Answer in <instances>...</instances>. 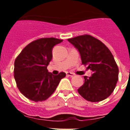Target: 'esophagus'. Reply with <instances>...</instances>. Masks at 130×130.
Here are the masks:
<instances>
[{
    "mask_svg": "<svg viewBox=\"0 0 130 130\" xmlns=\"http://www.w3.org/2000/svg\"><path fill=\"white\" fill-rule=\"evenodd\" d=\"M66 75L68 77H73L74 75V73H71V72H68V73H66Z\"/></svg>",
    "mask_w": 130,
    "mask_h": 130,
    "instance_id": "esophagus-1",
    "label": "esophagus"
}]
</instances>
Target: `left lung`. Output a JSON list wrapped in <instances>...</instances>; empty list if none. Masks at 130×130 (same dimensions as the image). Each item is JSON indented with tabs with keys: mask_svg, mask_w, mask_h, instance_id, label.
Listing matches in <instances>:
<instances>
[{
	"mask_svg": "<svg viewBox=\"0 0 130 130\" xmlns=\"http://www.w3.org/2000/svg\"><path fill=\"white\" fill-rule=\"evenodd\" d=\"M79 51L82 64L92 72L77 90L83 98L92 102L106 99L115 88L119 68L110 50L104 43L90 35L85 34L68 39Z\"/></svg>",
	"mask_w": 130,
	"mask_h": 130,
	"instance_id": "8db88e82",
	"label": "left lung"
}]
</instances>
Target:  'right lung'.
Listing matches in <instances>:
<instances>
[{"label":"right lung","mask_w":130,"mask_h":130,"mask_svg":"<svg viewBox=\"0 0 130 130\" xmlns=\"http://www.w3.org/2000/svg\"><path fill=\"white\" fill-rule=\"evenodd\" d=\"M62 41L55 38L38 39L27 45L15 58L13 72L17 87L30 100H46L66 76L64 72L54 75L47 69L53 58V48Z\"/></svg>","instance_id":"obj_1"}]
</instances>
